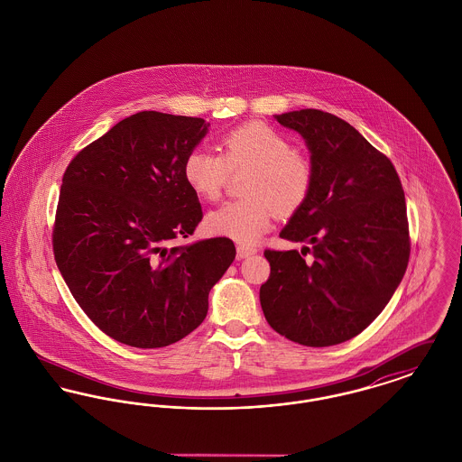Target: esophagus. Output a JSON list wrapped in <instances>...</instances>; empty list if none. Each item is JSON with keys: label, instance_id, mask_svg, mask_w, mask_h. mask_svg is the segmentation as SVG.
Segmentation results:
<instances>
[{"label": "esophagus", "instance_id": "1", "mask_svg": "<svg viewBox=\"0 0 462 462\" xmlns=\"http://www.w3.org/2000/svg\"><path fill=\"white\" fill-rule=\"evenodd\" d=\"M258 253V249L256 247H253V245H244V244H239L237 245V258H249V256H253V254H256Z\"/></svg>", "mask_w": 462, "mask_h": 462}]
</instances>
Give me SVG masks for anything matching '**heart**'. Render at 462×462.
<instances>
[{"label":"heart","mask_w":462,"mask_h":462,"mask_svg":"<svg viewBox=\"0 0 462 462\" xmlns=\"http://www.w3.org/2000/svg\"><path fill=\"white\" fill-rule=\"evenodd\" d=\"M218 151L220 155L194 149L183 162L189 189L204 200L220 198L230 173L245 171V198L225 202L208 215L206 226L211 234L253 244L270 228L275 209L279 215H292L307 202L315 180L313 164L272 126H236L221 136Z\"/></svg>","instance_id":"heart-1"}]
</instances>
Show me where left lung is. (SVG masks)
Here are the masks:
<instances>
[{"label": "left lung", "mask_w": 462, "mask_h": 462, "mask_svg": "<svg viewBox=\"0 0 462 462\" xmlns=\"http://www.w3.org/2000/svg\"><path fill=\"white\" fill-rule=\"evenodd\" d=\"M275 119L307 142L315 170L307 202L281 237L310 242L313 260L266 249L264 319L287 339L332 346L365 329L388 305L411 254L405 196L392 161L337 116L301 109Z\"/></svg>", "instance_id": "8db88e82"}]
</instances>
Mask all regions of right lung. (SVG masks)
<instances>
[{
	"label": "right lung",
	"mask_w": 462,
	"mask_h": 462,
	"mask_svg": "<svg viewBox=\"0 0 462 462\" xmlns=\"http://www.w3.org/2000/svg\"><path fill=\"white\" fill-rule=\"evenodd\" d=\"M208 126L136 112L78 152L62 178L55 262L89 320L128 346L162 348L198 329L236 258L226 237L170 247L202 220L183 162Z\"/></svg>",
	"instance_id": "obj_1"
}]
</instances>
